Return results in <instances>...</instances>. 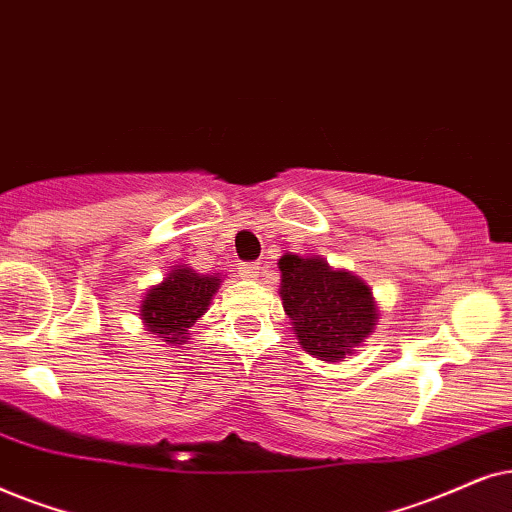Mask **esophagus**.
<instances>
[{
	"instance_id": "esophagus-1",
	"label": "esophagus",
	"mask_w": 512,
	"mask_h": 512,
	"mask_svg": "<svg viewBox=\"0 0 512 512\" xmlns=\"http://www.w3.org/2000/svg\"><path fill=\"white\" fill-rule=\"evenodd\" d=\"M260 274H262L260 262H241V267H238V276L245 278V281H255Z\"/></svg>"
}]
</instances>
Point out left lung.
Returning <instances> with one entry per match:
<instances>
[{
	"label": "left lung",
	"mask_w": 512,
	"mask_h": 512,
	"mask_svg": "<svg viewBox=\"0 0 512 512\" xmlns=\"http://www.w3.org/2000/svg\"><path fill=\"white\" fill-rule=\"evenodd\" d=\"M283 309L311 356L337 363L360 346L377 323L372 292L349 271H332L323 260L283 255Z\"/></svg>",
	"instance_id": "obj_1"
}]
</instances>
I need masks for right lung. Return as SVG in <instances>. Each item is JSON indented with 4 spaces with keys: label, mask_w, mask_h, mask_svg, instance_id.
I'll return each mask as SVG.
<instances>
[{
    "label": "right lung",
    "mask_w": 512,
    "mask_h": 512,
    "mask_svg": "<svg viewBox=\"0 0 512 512\" xmlns=\"http://www.w3.org/2000/svg\"><path fill=\"white\" fill-rule=\"evenodd\" d=\"M220 283V276H201L192 269L170 271L166 281L147 292L140 306L147 330L170 344H182L189 327L206 313Z\"/></svg>",
    "instance_id": "1"
}]
</instances>
